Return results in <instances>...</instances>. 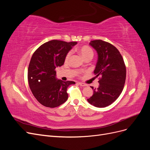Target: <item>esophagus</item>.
I'll return each instance as SVG.
<instances>
[{
    "mask_svg": "<svg viewBox=\"0 0 150 150\" xmlns=\"http://www.w3.org/2000/svg\"><path fill=\"white\" fill-rule=\"evenodd\" d=\"M78 84H79L81 86H86V84H84V83H83L79 82V83H78Z\"/></svg>",
    "mask_w": 150,
    "mask_h": 150,
    "instance_id": "esophagus-1",
    "label": "esophagus"
}]
</instances>
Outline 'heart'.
Segmentation results:
<instances>
[{"label": "heart", "instance_id": "1", "mask_svg": "<svg viewBox=\"0 0 150 150\" xmlns=\"http://www.w3.org/2000/svg\"><path fill=\"white\" fill-rule=\"evenodd\" d=\"M79 52L84 59H86L89 58V57L92 58L94 55V53H93L92 49L88 46H86L81 47L79 49ZM71 56V52L70 51L67 54V55L66 56V58H65L66 62H67L69 60Z\"/></svg>", "mask_w": 150, "mask_h": 150}]
</instances>
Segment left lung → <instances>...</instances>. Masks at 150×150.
Here are the masks:
<instances>
[{
  "mask_svg": "<svg viewBox=\"0 0 150 150\" xmlns=\"http://www.w3.org/2000/svg\"><path fill=\"white\" fill-rule=\"evenodd\" d=\"M89 45L98 53V61L94 74L101 76L99 87L93 89V95L87 100L95 107L110 105L120 96L126 80V66L118 50L102 40H91Z\"/></svg>",
  "mask_w": 150,
  "mask_h": 150,
  "instance_id": "obj_1",
  "label": "left lung"
}]
</instances>
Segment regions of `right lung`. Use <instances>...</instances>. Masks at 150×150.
I'll list each match as a JSON object with an SVG mask.
<instances>
[{
  "label": "right lung",
  "instance_id": "1",
  "mask_svg": "<svg viewBox=\"0 0 150 150\" xmlns=\"http://www.w3.org/2000/svg\"><path fill=\"white\" fill-rule=\"evenodd\" d=\"M76 44L77 42L50 40L41 45L32 56L28 82L34 96L43 106L56 108L67 101V89L75 82L58 79L55 69L64 64L67 54Z\"/></svg>",
  "mask_w": 150,
  "mask_h": 150
}]
</instances>
